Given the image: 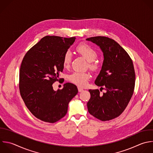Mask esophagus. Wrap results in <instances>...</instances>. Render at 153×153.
<instances>
[{"mask_svg":"<svg viewBox=\"0 0 153 153\" xmlns=\"http://www.w3.org/2000/svg\"><path fill=\"white\" fill-rule=\"evenodd\" d=\"M78 91H79V92H82V91H83V90H83L82 88H81V87H78Z\"/></svg>","mask_w":153,"mask_h":153,"instance_id":"esophagus-1","label":"esophagus"}]
</instances>
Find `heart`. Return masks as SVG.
Here are the masks:
<instances>
[{"label": "heart", "mask_w": 153, "mask_h": 153, "mask_svg": "<svg viewBox=\"0 0 153 153\" xmlns=\"http://www.w3.org/2000/svg\"><path fill=\"white\" fill-rule=\"evenodd\" d=\"M78 54L85 58L88 62V68L92 71H96L99 68V65L94 62L97 57V53L94 48L86 43H81L76 48ZM72 60V54L69 51H66L63 57V65L65 68L69 67ZM90 75L87 72H74L69 76V80L79 87L87 85Z\"/></svg>", "instance_id": "obj_1"}]
</instances>
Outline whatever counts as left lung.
<instances>
[{"label":"left lung","mask_w":153,"mask_h":153,"mask_svg":"<svg viewBox=\"0 0 153 153\" xmlns=\"http://www.w3.org/2000/svg\"><path fill=\"white\" fill-rule=\"evenodd\" d=\"M86 40L99 46L103 53L102 69L94 83L106 91L101 94L98 89L89 90L91 97L87 102L88 111L101 121H109L122 114L133 94L135 73L133 62L112 39L95 36Z\"/></svg>","instance_id":"8db88e82"}]
</instances>
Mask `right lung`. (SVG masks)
<instances>
[{"label": "right lung", "instance_id": "obj_1", "mask_svg": "<svg viewBox=\"0 0 153 153\" xmlns=\"http://www.w3.org/2000/svg\"><path fill=\"white\" fill-rule=\"evenodd\" d=\"M75 40V37L46 36L27 52L22 62L21 96L30 112L43 121L54 123L64 117L69 102L78 93L72 83L65 84L57 91L52 85L63 79L59 75L64 68L63 55Z\"/></svg>", "mask_w": 153, "mask_h": 153}]
</instances>
